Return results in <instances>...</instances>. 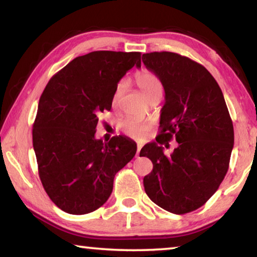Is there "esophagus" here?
<instances>
[{"instance_id":"esophagus-1","label":"esophagus","mask_w":257,"mask_h":257,"mask_svg":"<svg viewBox=\"0 0 257 257\" xmlns=\"http://www.w3.org/2000/svg\"><path fill=\"white\" fill-rule=\"evenodd\" d=\"M142 150V145H137V152H136V156H139V152Z\"/></svg>"}]
</instances>
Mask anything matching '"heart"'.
I'll use <instances>...</instances> for the list:
<instances>
[{
	"label": "heart",
	"mask_w": 257,
	"mask_h": 257,
	"mask_svg": "<svg viewBox=\"0 0 257 257\" xmlns=\"http://www.w3.org/2000/svg\"><path fill=\"white\" fill-rule=\"evenodd\" d=\"M135 80H136V84L147 98H150L155 94H162V84H161L159 77L153 72L147 70L138 72L136 75V78H135ZM124 89L125 81L120 80L118 82V85L115 86L114 92H113V105L118 104L120 97L122 96ZM152 127H153V120L144 118H129L123 121L122 124H121L122 132L125 135H128V136L134 138L144 137L152 129Z\"/></svg>",
	"instance_id": "obj_1"
}]
</instances>
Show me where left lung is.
Returning a JSON list of instances; mask_svg holds the SVG:
<instances>
[{
	"label": "left lung",
	"mask_w": 257,
	"mask_h": 257,
	"mask_svg": "<svg viewBox=\"0 0 257 257\" xmlns=\"http://www.w3.org/2000/svg\"><path fill=\"white\" fill-rule=\"evenodd\" d=\"M142 59L165 92L161 134L139 154L153 163L144 188L163 210L185 214L204 205L227 175L232 121L222 90L202 64L172 52H152ZM172 138L178 146L167 157L160 145L168 147Z\"/></svg>",
	"instance_id": "obj_1"
}]
</instances>
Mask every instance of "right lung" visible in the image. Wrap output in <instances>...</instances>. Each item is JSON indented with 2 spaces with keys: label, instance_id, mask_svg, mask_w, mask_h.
I'll return each instance as SVG.
<instances>
[{
  "label": "right lung",
  "instance_id": "1",
  "mask_svg": "<svg viewBox=\"0 0 257 257\" xmlns=\"http://www.w3.org/2000/svg\"><path fill=\"white\" fill-rule=\"evenodd\" d=\"M139 52L95 51L51 78L38 103L33 146L45 191L69 214H87L110 197L115 173L136 154L135 142L95 138L99 113L111 110L115 86Z\"/></svg>",
  "mask_w": 257,
  "mask_h": 257
}]
</instances>
